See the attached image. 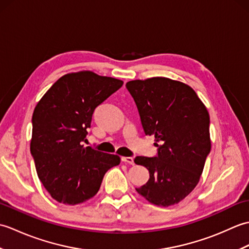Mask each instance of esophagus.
<instances>
[{
	"instance_id": "1",
	"label": "esophagus",
	"mask_w": 249,
	"mask_h": 249,
	"mask_svg": "<svg viewBox=\"0 0 249 249\" xmlns=\"http://www.w3.org/2000/svg\"><path fill=\"white\" fill-rule=\"evenodd\" d=\"M122 161L126 162V163H129V165H135L133 157H122Z\"/></svg>"
}]
</instances>
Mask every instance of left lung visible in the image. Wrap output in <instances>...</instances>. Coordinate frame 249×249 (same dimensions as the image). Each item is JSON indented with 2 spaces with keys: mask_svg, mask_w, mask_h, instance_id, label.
Listing matches in <instances>:
<instances>
[{
  "mask_svg": "<svg viewBox=\"0 0 249 249\" xmlns=\"http://www.w3.org/2000/svg\"><path fill=\"white\" fill-rule=\"evenodd\" d=\"M144 134L154 136L155 157L137 156L150 172L137 193L158 206L178 203L197 186L211 151L210 115L194 89L165 77L126 83Z\"/></svg>",
  "mask_w": 249,
  "mask_h": 249,
  "instance_id": "1",
  "label": "left lung"
}]
</instances>
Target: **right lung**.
<instances>
[{"instance_id":"add662e5","label":"right lung","mask_w":249,"mask_h":249,"mask_svg":"<svg viewBox=\"0 0 249 249\" xmlns=\"http://www.w3.org/2000/svg\"><path fill=\"white\" fill-rule=\"evenodd\" d=\"M123 86L89 71L61 77L37 103L32 116L31 154L51 197L75 205L97 194L104 176L121 158L84 147L95 108Z\"/></svg>"}]
</instances>
